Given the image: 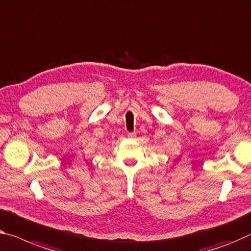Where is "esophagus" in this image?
Returning a JSON list of instances; mask_svg holds the SVG:
<instances>
[{
	"mask_svg": "<svg viewBox=\"0 0 251 251\" xmlns=\"http://www.w3.org/2000/svg\"><path fill=\"white\" fill-rule=\"evenodd\" d=\"M127 137L130 138V140H133V138H135V137H136V133H135V132H133V133H128V134H127Z\"/></svg>",
	"mask_w": 251,
	"mask_h": 251,
	"instance_id": "34e87169",
	"label": "esophagus"
}]
</instances>
